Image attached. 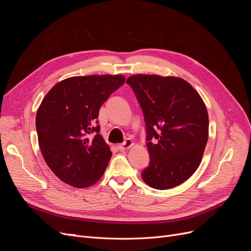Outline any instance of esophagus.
<instances>
[{
  "instance_id": "34e87169",
  "label": "esophagus",
  "mask_w": 251,
  "mask_h": 251,
  "mask_svg": "<svg viewBox=\"0 0 251 251\" xmlns=\"http://www.w3.org/2000/svg\"><path fill=\"white\" fill-rule=\"evenodd\" d=\"M134 146V142L131 140V139H126L124 143H121L118 146V149L120 151H126V150H128L130 148H132Z\"/></svg>"
}]
</instances>
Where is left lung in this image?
<instances>
[{
	"instance_id": "8db88e82",
	"label": "left lung",
	"mask_w": 251,
	"mask_h": 251,
	"mask_svg": "<svg viewBox=\"0 0 251 251\" xmlns=\"http://www.w3.org/2000/svg\"><path fill=\"white\" fill-rule=\"evenodd\" d=\"M142 109L150 165L141 174L156 189L183 183L199 168L208 139V114L191 83L180 77L137 74L126 79Z\"/></svg>"
}]
</instances>
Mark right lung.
Here are the masks:
<instances>
[{"mask_svg": "<svg viewBox=\"0 0 251 251\" xmlns=\"http://www.w3.org/2000/svg\"><path fill=\"white\" fill-rule=\"evenodd\" d=\"M125 81L120 74L73 76L44 97L35 118L39 146L49 169L65 183L85 188L101 178L112 151L96 126L98 113Z\"/></svg>", "mask_w": 251, "mask_h": 251, "instance_id": "add662e5", "label": "right lung"}]
</instances>
